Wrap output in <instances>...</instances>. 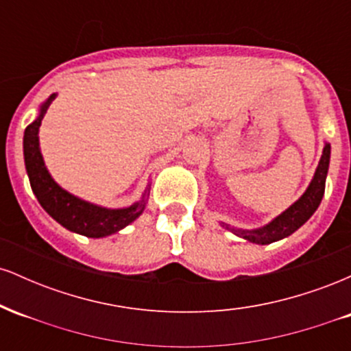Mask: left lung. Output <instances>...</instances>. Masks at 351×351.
Masks as SVG:
<instances>
[{"instance_id": "left-lung-1", "label": "left lung", "mask_w": 351, "mask_h": 351, "mask_svg": "<svg viewBox=\"0 0 351 351\" xmlns=\"http://www.w3.org/2000/svg\"><path fill=\"white\" fill-rule=\"evenodd\" d=\"M328 163H330V143H325L324 153H322V158L318 162L317 171L313 175V180L310 181L307 191L300 196V199H297L291 208L285 209L280 216H277L276 219L271 221L267 226L252 229V231H245V229H236L231 228L229 224L223 226L229 229V231L234 232L236 236L243 237V239L251 241L256 244H271L276 241L284 239V237L291 236L292 232H295L305 221L308 219L313 213L317 211L318 204H320L322 198H324L325 193V180H327L328 173Z\"/></svg>"}]
</instances>
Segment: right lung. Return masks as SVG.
I'll list each match as a JSON object with an SVG mask.
<instances>
[{"label": "right lung", "mask_w": 351, "mask_h": 351, "mask_svg": "<svg viewBox=\"0 0 351 351\" xmlns=\"http://www.w3.org/2000/svg\"><path fill=\"white\" fill-rule=\"evenodd\" d=\"M54 99L56 94H52L41 106L38 119L31 125H27L26 130H24V163H26V171L27 176H29L33 193L38 198L39 204L46 209L47 215L54 217L59 224H62L69 231L87 237H104L114 234V232L134 223L136 217L142 215L145 203H147L148 188L138 203L123 209H107L97 206V204L87 203V201L75 198L74 195L60 188L51 178L49 171L46 170L41 150H39L38 136L43 117Z\"/></svg>", "instance_id": "add662e5"}]
</instances>
